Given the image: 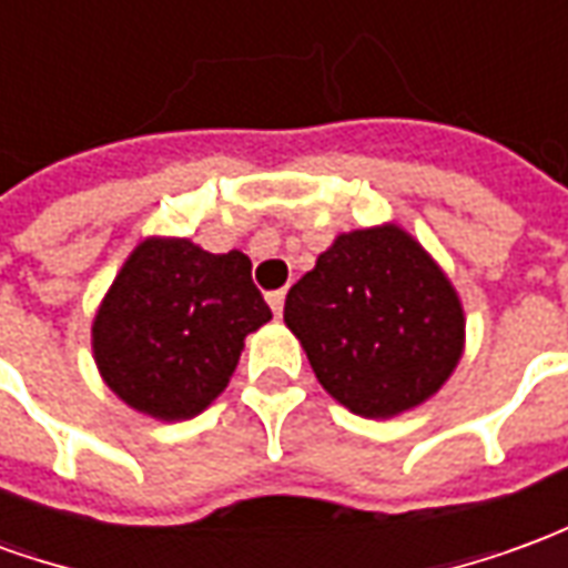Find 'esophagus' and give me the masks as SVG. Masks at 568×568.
<instances>
[{
    "mask_svg": "<svg viewBox=\"0 0 568 568\" xmlns=\"http://www.w3.org/2000/svg\"><path fill=\"white\" fill-rule=\"evenodd\" d=\"M267 304H271V310L276 313V316H283V307H285L283 288H280V292H271V295H267Z\"/></svg>",
    "mask_w": 568,
    "mask_h": 568,
    "instance_id": "1",
    "label": "esophagus"
}]
</instances>
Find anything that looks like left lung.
Here are the masks:
<instances>
[{"label": "left lung", "mask_w": 568, "mask_h": 568, "mask_svg": "<svg viewBox=\"0 0 568 568\" xmlns=\"http://www.w3.org/2000/svg\"><path fill=\"white\" fill-rule=\"evenodd\" d=\"M283 320L322 389L368 419L432 398L465 346L456 288L398 224L337 236L288 288Z\"/></svg>", "instance_id": "left-lung-1"}]
</instances>
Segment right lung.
<instances>
[{
    "label": "right lung",
    "mask_w": 568,
    "mask_h": 568,
    "mask_svg": "<svg viewBox=\"0 0 568 568\" xmlns=\"http://www.w3.org/2000/svg\"><path fill=\"white\" fill-rule=\"evenodd\" d=\"M271 322L243 252L212 255L182 236L130 252L93 316L105 386L140 414L191 419L224 393L246 334Z\"/></svg>",
    "instance_id": "right-lung-1"
}]
</instances>
